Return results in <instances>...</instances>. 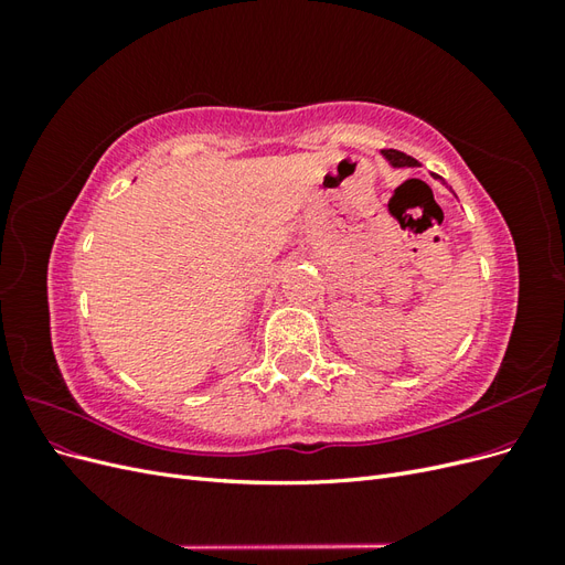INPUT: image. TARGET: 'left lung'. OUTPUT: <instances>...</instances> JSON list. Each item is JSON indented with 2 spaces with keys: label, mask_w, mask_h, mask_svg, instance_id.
<instances>
[{
  "label": "left lung",
  "mask_w": 565,
  "mask_h": 565,
  "mask_svg": "<svg viewBox=\"0 0 565 565\" xmlns=\"http://www.w3.org/2000/svg\"><path fill=\"white\" fill-rule=\"evenodd\" d=\"M384 156H386V160H388L393 167H417V164H419L415 158H409V156H405V152L393 150V148L384 150Z\"/></svg>",
  "instance_id": "8db88e82"
}]
</instances>
